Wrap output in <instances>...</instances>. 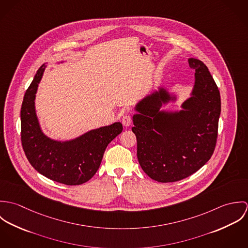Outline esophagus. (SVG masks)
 I'll return each instance as SVG.
<instances>
[{
	"label": "esophagus",
	"mask_w": 248,
	"mask_h": 248,
	"mask_svg": "<svg viewBox=\"0 0 248 248\" xmlns=\"http://www.w3.org/2000/svg\"><path fill=\"white\" fill-rule=\"evenodd\" d=\"M122 124L125 127H129L132 124V117L129 114H126L122 117Z\"/></svg>",
	"instance_id": "esophagus-1"
}]
</instances>
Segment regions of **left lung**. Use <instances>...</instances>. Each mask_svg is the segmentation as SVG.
<instances>
[{
	"instance_id": "left-lung-1",
	"label": "left lung",
	"mask_w": 248,
	"mask_h": 248,
	"mask_svg": "<svg viewBox=\"0 0 248 248\" xmlns=\"http://www.w3.org/2000/svg\"><path fill=\"white\" fill-rule=\"evenodd\" d=\"M188 63L195 84L182 109H160L177 96L159 87L142 99L133 115L139 162L158 182H175L196 173L210 159L217 143L219 91L203 62L189 58Z\"/></svg>"
}]
</instances>
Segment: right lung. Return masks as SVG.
Wrapping results in <instances>:
<instances>
[{
    "instance_id": "obj_1",
    "label": "right lung",
    "mask_w": 248,
    "mask_h": 248,
    "mask_svg": "<svg viewBox=\"0 0 248 248\" xmlns=\"http://www.w3.org/2000/svg\"><path fill=\"white\" fill-rule=\"evenodd\" d=\"M43 64L27 90L21 108V140L30 163L53 181L66 185L87 182L97 172L107 146L123 130L120 122L91 130L67 141L46 137L35 110L36 93L46 69Z\"/></svg>"
}]
</instances>
